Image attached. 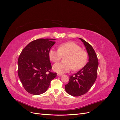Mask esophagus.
I'll list each match as a JSON object with an SVG mask.
<instances>
[{"instance_id": "obj_1", "label": "esophagus", "mask_w": 120, "mask_h": 120, "mask_svg": "<svg viewBox=\"0 0 120 120\" xmlns=\"http://www.w3.org/2000/svg\"><path fill=\"white\" fill-rule=\"evenodd\" d=\"M61 75H63V74H60V73H57V77H59V76H61Z\"/></svg>"}]
</instances>
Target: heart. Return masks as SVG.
Instances as JSON below:
<instances>
[{"mask_svg": "<svg viewBox=\"0 0 120 120\" xmlns=\"http://www.w3.org/2000/svg\"><path fill=\"white\" fill-rule=\"evenodd\" d=\"M66 56L64 60L65 63L54 64L53 66L54 71L63 74L70 71L72 68L74 71H78L85 66L88 60L87 53L72 41L62 43L59 46L58 50L53 48L49 50V59L54 63L59 61L62 56Z\"/></svg>", "mask_w": 120, "mask_h": 120, "instance_id": "1", "label": "heart"}]
</instances>
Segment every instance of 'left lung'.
<instances>
[{
    "label": "left lung",
    "mask_w": 120,
    "mask_h": 120,
    "mask_svg": "<svg viewBox=\"0 0 120 120\" xmlns=\"http://www.w3.org/2000/svg\"><path fill=\"white\" fill-rule=\"evenodd\" d=\"M89 56V61L86 66L77 73L71 75L68 84L65 85V90L71 96L78 97L88 92L95 83L99 66L97 54L93 47L81 38Z\"/></svg>",
    "instance_id": "1"
}]
</instances>
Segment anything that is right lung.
Masks as SVG:
<instances>
[{
    "mask_svg": "<svg viewBox=\"0 0 120 120\" xmlns=\"http://www.w3.org/2000/svg\"><path fill=\"white\" fill-rule=\"evenodd\" d=\"M56 39L40 38L29 43L18 60V75L25 90L39 95L45 92L56 73L50 71L49 52Z\"/></svg>",
    "mask_w": 120,
    "mask_h": 120,
    "instance_id": "1",
    "label": "right lung"
}]
</instances>
